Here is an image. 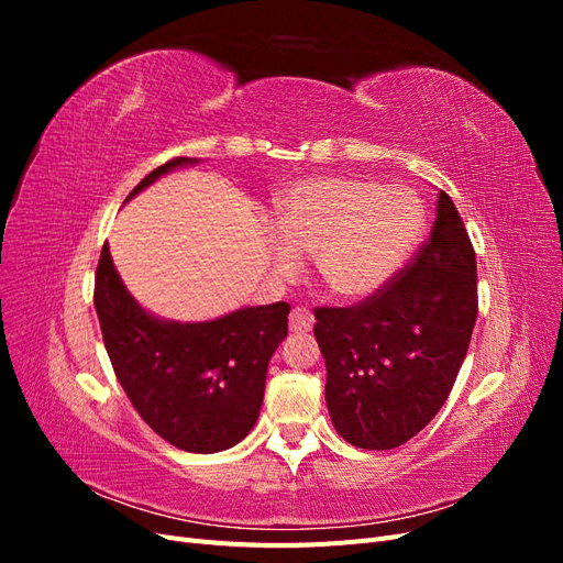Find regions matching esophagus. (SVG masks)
Returning a JSON list of instances; mask_svg holds the SVG:
<instances>
[{"label": "esophagus", "instance_id": "obj_1", "mask_svg": "<svg viewBox=\"0 0 563 563\" xmlns=\"http://www.w3.org/2000/svg\"><path fill=\"white\" fill-rule=\"evenodd\" d=\"M314 327V314L308 308H294L288 314V329L294 333H308Z\"/></svg>", "mask_w": 563, "mask_h": 563}]
</instances>
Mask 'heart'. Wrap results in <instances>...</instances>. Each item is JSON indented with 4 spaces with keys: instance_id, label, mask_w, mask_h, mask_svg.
Masks as SVG:
<instances>
[{
    "instance_id": "b5f03b06",
    "label": "heart",
    "mask_w": 563,
    "mask_h": 563,
    "mask_svg": "<svg viewBox=\"0 0 563 563\" xmlns=\"http://www.w3.org/2000/svg\"><path fill=\"white\" fill-rule=\"evenodd\" d=\"M424 225L420 199L406 187L362 178H305L288 187L272 234L279 272L317 251L319 279L343 298L380 288L413 253Z\"/></svg>"
}]
</instances>
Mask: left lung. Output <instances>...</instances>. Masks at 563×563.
Returning a JSON list of instances; mask_svg holds the SVG:
<instances>
[{
    "mask_svg": "<svg viewBox=\"0 0 563 563\" xmlns=\"http://www.w3.org/2000/svg\"><path fill=\"white\" fill-rule=\"evenodd\" d=\"M479 312L476 255L441 190L428 242L364 300L314 308L327 406L347 444H406L449 399Z\"/></svg>",
    "mask_w": 563,
    "mask_h": 563,
    "instance_id": "obj_1",
    "label": "left lung"
}]
</instances>
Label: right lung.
<instances>
[{
	"label": "right lung",
	"mask_w": 563,
	"mask_h": 563,
	"mask_svg": "<svg viewBox=\"0 0 563 563\" xmlns=\"http://www.w3.org/2000/svg\"><path fill=\"white\" fill-rule=\"evenodd\" d=\"M190 162L168 159L126 199ZM93 305L119 385L164 441L180 451L216 453L251 432L261 413L269 356L288 331V302L244 308L203 323L159 321L126 294L106 244L96 267Z\"/></svg>",
	"instance_id": "right-lung-1"
}]
</instances>
